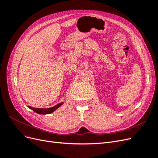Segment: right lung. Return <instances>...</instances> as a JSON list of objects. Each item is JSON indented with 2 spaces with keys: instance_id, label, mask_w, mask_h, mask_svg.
Instances as JSON below:
<instances>
[{
  "instance_id": "obj_1",
  "label": "right lung",
  "mask_w": 158,
  "mask_h": 158,
  "mask_svg": "<svg viewBox=\"0 0 158 158\" xmlns=\"http://www.w3.org/2000/svg\"><path fill=\"white\" fill-rule=\"evenodd\" d=\"M63 104V103H59V104L56 105L55 106L52 107H50V108H47V109H40V108H34L32 107L31 106H29L30 109H32L33 111H35V113H38V114H51L53 111H55L56 109H58L60 106H61Z\"/></svg>"
}]
</instances>
